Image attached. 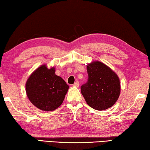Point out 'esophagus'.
Masks as SVG:
<instances>
[{"mask_svg": "<svg viewBox=\"0 0 150 150\" xmlns=\"http://www.w3.org/2000/svg\"><path fill=\"white\" fill-rule=\"evenodd\" d=\"M73 85H74L75 87H79V81H76L74 84H73Z\"/></svg>", "mask_w": 150, "mask_h": 150, "instance_id": "34e87169", "label": "esophagus"}]
</instances>
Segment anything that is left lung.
Instances as JSON below:
<instances>
[{"label": "left lung", "instance_id": "left-lung-1", "mask_svg": "<svg viewBox=\"0 0 150 150\" xmlns=\"http://www.w3.org/2000/svg\"><path fill=\"white\" fill-rule=\"evenodd\" d=\"M87 82L81 87V94L91 108L104 110L114 105L120 93L117 75L100 62L87 66Z\"/></svg>", "mask_w": 150, "mask_h": 150}]
</instances>
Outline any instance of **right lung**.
<instances>
[{
  "instance_id": "add662e5",
  "label": "right lung",
  "mask_w": 150,
  "mask_h": 150,
  "mask_svg": "<svg viewBox=\"0 0 150 150\" xmlns=\"http://www.w3.org/2000/svg\"><path fill=\"white\" fill-rule=\"evenodd\" d=\"M55 72L54 67L47 69L42 65L32 73L26 82L28 97L40 110L52 111L59 107L69 87Z\"/></svg>"
}]
</instances>
